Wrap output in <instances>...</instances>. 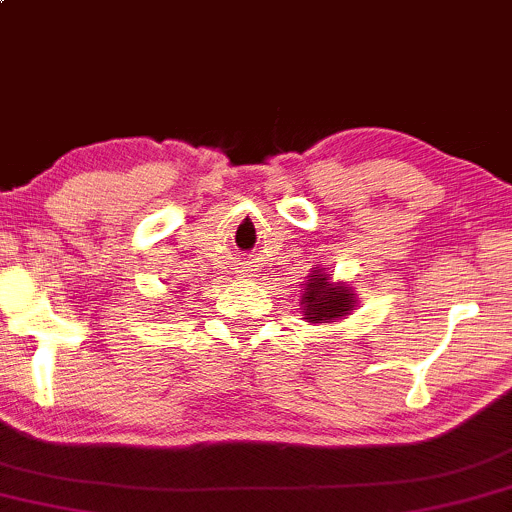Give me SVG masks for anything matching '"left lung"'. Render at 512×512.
I'll return each mask as SVG.
<instances>
[{
	"label": "left lung",
	"instance_id": "8db88e82",
	"mask_svg": "<svg viewBox=\"0 0 512 512\" xmlns=\"http://www.w3.org/2000/svg\"><path fill=\"white\" fill-rule=\"evenodd\" d=\"M302 320L312 324H324L344 320L356 307V293L344 283H334L324 268L310 271L302 283Z\"/></svg>",
	"mask_w": 512,
	"mask_h": 512
}]
</instances>
